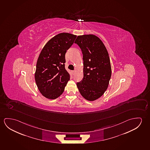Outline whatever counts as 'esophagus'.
I'll return each instance as SVG.
<instances>
[{
    "label": "esophagus",
    "mask_w": 150,
    "mask_h": 150,
    "mask_svg": "<svg viewBox=\"0 0 150 150\" xmlns=\"http://www.w3.org/2000/svg\"><path fill=\"white\" fill-rule=\"evenodd\" d=\"M75 71H71V73H72V74H73V75H74V74H75Z\"/></svg>",
    "instance_id": "34e87169"
}]
</instances>
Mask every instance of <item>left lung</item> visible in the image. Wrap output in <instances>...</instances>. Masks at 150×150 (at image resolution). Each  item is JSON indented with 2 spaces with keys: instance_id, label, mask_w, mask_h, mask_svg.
Returning a JSON list of instances; mask_svg holds the SVG:
<instances>
[{
  "instance_id": "left-lung-1",
  "label": "left lung",
  "mask_w": 150,
  "mask_h": 150,
  "mask_svg": "<svg viewBox=\"0 0 150 150\" xmlns=\"http://www.w3.org/2000/svg\"><path fill=\"white\" fill-rule=\"evenodd\" d=\"M75 43L83 54V78L77 86L85 99L95 101L103 95L111 79L108 52L101 39L94 35L78 36Z\"/></svg>"
}]
</instances>
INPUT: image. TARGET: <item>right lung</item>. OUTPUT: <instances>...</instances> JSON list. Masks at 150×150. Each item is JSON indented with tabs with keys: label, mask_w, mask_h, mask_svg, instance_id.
<instances>
[{
	"label": "right lung",
	"mask_w": 150,
	"mask_h": 150,
	"mask_svg": "<svg viewBox=\"0 0 150 150\" xmlns=\"http://www.w3.org/2000/svg\"><path fill=\"white\" fill-rule=\"evenodd\" d=\"M77 36L67 33L55 35L45 45L37 60L35 79L42 96L55 99L62 94L70 76L65 68L67 51Z\"/></svg>",
	"instance_id": "add662e5"
}]
</instances>
